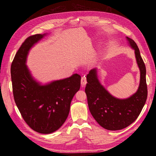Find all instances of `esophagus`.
Instances as JSON below:
<instances>
[{
  "label": "esophagus",
  "instance_id": "1",
  "mask_svg": "<svg viewBox=\"0 0 156 156\" xmlns=\"http://www.w3.org/2000/svg\"><path fill=\"white\" fill-rule=\"evenodd\" d=\"M81 83V86L82 87H84L86 85V84H87V77H86L85 75H83V76L82 77Z\"/></svg>",
  "mask_w": 156,
  "mask_h": 156
}]
</instances>
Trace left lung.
Returning <instances> with one entry per match:
<instances>
[{
  "label": "left lung",
  "mask_w": 156,
  "mask_h": 156,
  "mask_svg": "<svg viewBox=\"0 0 156 156\" xmlns=\"http://www.w3.org/2000/svg\"><path fill=\"white\" fill-rule=\"evenodd\" d=\"M126 38L135 50L140 72V84L136 93L124 100L116 98L99 81L96 69H91L87 75L85 92L89 110L98 123L108 130H120L131 124L139 116L147 99L145 64L137 45L129 37Z\"/></svg>",
  "instance_id": "8db88e82"
}]
</instances>
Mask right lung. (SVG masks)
Masks as SVG:
<instances>
[{
	"label": "right lung",
	"instance_id": "1",
	"mask_svg": "<svg viewBox=\"0 0 156 156\" xmlns=\"http://www.w3.org/2000/svg\"><path fill=\"white\" fill-rule=\"evenodd\" d=\"M45 34L29 36L17 51L11 65L14 100L25 122L40 133L58 129L66 120L72 99L81 86L77 73L45 85L36 82L26 66L32 47Z\"/></svg>",
	"mask_w": 156,
	"mask_h": 156
}]
</instances>
